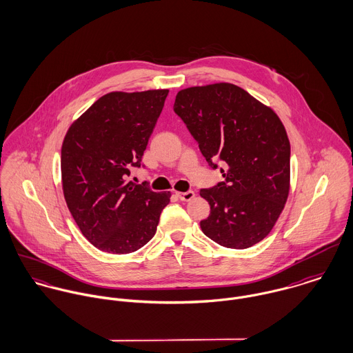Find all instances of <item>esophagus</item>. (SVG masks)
I'll return each mask as SVG.
<instances>
[{
	"mask_svg": "<svg viewBox=\"0 0 353 353\" xmlns=\"http://www.w3.org/2000/svg\"><path fill=\"white\" fill-rule=\"evenodd\" d=\"M194 192L193 190H188V192H183V193H176V197L181 200V201H190L194 199Z\"/></svg>",
	"mask_w": 353,
	"mask_h": 353,
	"instance_id": "esophagus-1",
	"label": "esophagus"
}]
</instances>
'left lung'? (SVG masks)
<instances>
[{
    "mask_svg": "<svg viewBox=\"0 0 353 353\" xmlns=\"http://www.w3.org/2000/svg\"><path fill=\"white\" fill-rule=\"evenodd\" d=\"M174 111L225 181L202 189L210 214L202 232L228 249H248L272 231L290 193L291 145L277 114L230 83L178 92Z\"/></svg>",
    "mask_w": 353,
    "mask_h": 353,
    "instance_id": "1",
    "label": "left lung"
}]
</instances>
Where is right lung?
<instances>
[{
    "label": "right lung",
    "instance_id": "right-lung-1",
    "mask_svg": "<svg viewBox=\"0 0 353 353\" xmlns=\"http://www.w3.org/2000/svg\"><path fill=\"white\" fill-rule=\"evenodd\" d=\"M168 90L110 92L76 119L62 143L66 205L83 235L101 252L129 254L147 245L170 192L128 181L141 167Z\"/></svg>",
    "mask_w": 353,
    "mask_h": 353
}]
</instances>
